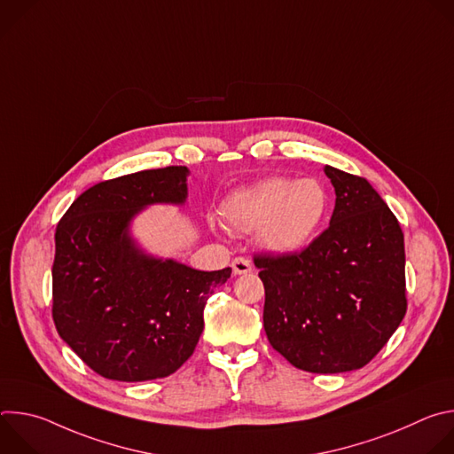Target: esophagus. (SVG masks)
Segmentation results:
<instances>
[{"label": "esophagus", "mask_w": 454, "mask_h": 454, "mask_svg": "<svg viewBox=\"0 0 454 454\" xmlns=\"http://www.w3.org/2000/svg\"><path fill=\"white\" fill-rule=\"evenodd\" d=\"M231 270L235 275H247V273H251V262L244 256H237V258H233Z\"/></svg>", "instance_id": "esophagus-1"}]
</instances>
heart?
<instances>
[{
  "mask_svg": "<svg viewBox=\"0 0 454 454\" xmlns=\"http://www.w3.org/2000/svg\"><path fill=\"white\" fill-rule=\"evenodd\" d=\"M223 217L239 231H256L258 242L277 253L303 247L331 212V193L317 177H268L235 190L223 203Z\"/></svg>",
  "mask_w": 454,
  "mask_h": 454,
  "instance_id": "obj_1",
  "label": "heart"
}]
</instances>
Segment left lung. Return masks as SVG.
Listing matches in <instances>:
<instances>
[{"mask_svg":"<svg viewBox=\"0 0 454 454\" xmlns=\"http://www.w3.org/2000/svg\"><path fill=\"white\" fill-rule=\"evenodd\" d=\"M336 190L331 224L294 253L253 256L266 291L271 347L312 373L363 368L408 309L404 233L359 176L325 165Z\"/></svg>","mask_w":454,"mask_h":454,"instance_id":"8db88e82","label":"left lung"}]
</instances>
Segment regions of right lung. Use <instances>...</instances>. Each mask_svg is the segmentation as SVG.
<instances>
[{"instance_id": "1", "label": "right lung", "mask_w": 454, "mask_h": 454, "mask_svg": "<svg viewBox=\"0 0 454 454\" xmlns=\"http://www.w3.org/2000/svg\"><path fill=\"white\" fill-rule=\"evenodd\" d=\"M186 167L93 184L55 230L51 316L59 336L98 375L140 382L174 373L196 350L207 300L231 268L198 271L145 254L129 223L154 203L183 205Z\"/></svg>"}]
</instances>
